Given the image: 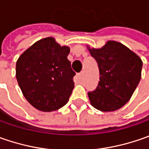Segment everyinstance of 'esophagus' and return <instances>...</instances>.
<instances>
[{
	"instance_id": "1",
	"label": "esophagus",
	"mask_w": 149,
	"mask_h": 149,
	"mask_svg": "<svg viewBox=\"0 0 149 149\" xmlns=\"http://www.w3.org/2000/svg\"><path fill=\"white\" fill-rule=\"evenodd\" d=\"M83 75H84L83 71H81L80 73H79V74H78L77 78H78V79H79V81H80V80H81V79L83 78Z\"/></svg>"
}]
</instances>
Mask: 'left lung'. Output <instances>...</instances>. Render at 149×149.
<instances>
[{"label": "left lung", "instance_id": "8db88e82", "mask_svg": "<svg viewBox=\"0 0 149 149\" xmlns=\"http://www.w3.org/2000/svg\"><path fill=\"white\" fill-rule=\"evenodd\" d=\"M89 53L98 63L100 81L93 92H89L94 108L102 112L115 111L129 102L141 79L143 61L123 44L109 40Z\"/></svg>", "mask_w": 149, "mask_h": 149}]
</instances>
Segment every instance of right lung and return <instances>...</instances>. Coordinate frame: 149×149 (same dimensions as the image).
I'll return each instance as SVG.
<instances>
[{
  "mask_svg": "<svg viewBox=\"0 0 149 149\" xmlns=\"http://www.w3.org/2000/svg\"><path fill=\"white\" fill-rule=\"evenodd\" d=\"M70 51L69 46L46 37L33 44L16 61L15 77L21 92L38 110L54 111L69 101L75 75L67 59Z\"/></svg>",
  "mask_w": 149,
  "mask_h": 149,
  "instance_id": "1",
  "label": "right lung"
}]
</instances>
